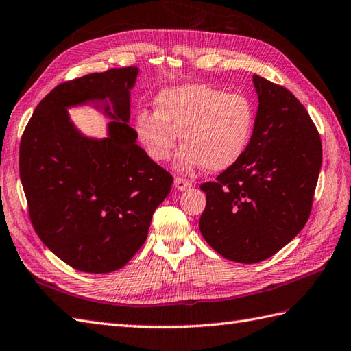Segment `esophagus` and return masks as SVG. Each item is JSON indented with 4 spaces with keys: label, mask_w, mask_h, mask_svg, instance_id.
I'll use <instances>...</instances> for the list:
<instances>
[{
    "label": "esophagus",
    "mask_w": 351,
    "mask_h": 351,
    "mask_svg": "<svg viewBox=\"0 0 351 351\" xmlns=\"http://www.w3.org/2000/svg\"><path fill=\"white\" fill-rule=\"evenodd\" d=\"M175 186L179 190V191H184V190H189L191 186V181H189V179H184V178H176L175 179Z\"/></svg>",
    "instance_id": "34e87169"
}]
</instances>
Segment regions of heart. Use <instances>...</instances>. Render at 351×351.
I'll use <instances>...</instances> for the list:
<instances>
[{"label":"heart","mask_w":351,"mask_h":351,"mask_svg":"<svg viewBox=\"0 0 351 351\" xmlns=\"http://www.w3.org/2000/svg\"><path fill=\"white\" fill-rule=\"evenodd\" d=\"M256 109L242 93H226L206 84L167 88L156 100V112L136 117V134L148 157L165 162L181 136L175 160L181 172L205 167L223 172L241 160L254 133Z\"/></svg>","instance_id":"heart-1"}]
</instances>
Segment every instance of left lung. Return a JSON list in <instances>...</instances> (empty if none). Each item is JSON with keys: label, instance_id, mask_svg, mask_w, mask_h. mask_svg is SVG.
I'll return each instance as SVG.
<instances>
[{"label": "left lung", "instance_id": "1", "mask_svg": "<svg viewBox=\"0 0 351 351\" xmlns=\"http://www.w3.org/2000/svg\"><path fill=\"white\" fill-rule=\"evenodd\" d=\"M254 133L241 160L200 185L203 238L238 263L272 257L304 229L322 167V141L304 104L257 75Z\"/></svg>", "mask_w": 351, "mask_h": 351}]
</instances>
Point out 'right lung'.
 Returning <instances> with one entry per match:
<instances>
[{
	"label": "right lung",
	"mask_w": 351,
	"mask_h": 351,
	"mask_svg": "<svg viewBox=\"0 0 351 351\" xmlns=\"http://www.w3.org/2000/svg\"><path fill=\"white\" fill-rule=\"evenodd\" d=\"M137 75V67L110 69L60 84L37 104L21 138L19 175L32 227L77 271L125 266L172 189V175L136 143L128 125ZM97 101L114 119L104 139L84 136L66 112Z\"/></svg>",
	"instance_id": "1"
}]
</instances>
